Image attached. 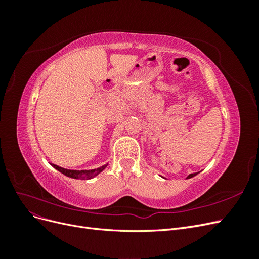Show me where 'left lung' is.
I'll return each instance as SVG.
<instances>
[{
    "label": "left lung",
    "mask_w": 259,
    "mask_h": 259,
    "mask_svg": "<svg viewBox=\"0 0 259 259\" xmlns=\"http://www.w3.org/2000/svg\"><path fill=\"white\" fill-rule=\"evenodd\" d=\"M197 174H198V173H193V174H190V175H189V176H188V177H187V178H191V177H193V176H195V175H197Z\"/></svg>",
    "instance_id": "left-lung-1"
}]
</instances>
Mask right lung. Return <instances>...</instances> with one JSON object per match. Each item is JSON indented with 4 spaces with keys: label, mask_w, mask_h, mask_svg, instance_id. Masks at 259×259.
I'll list each match as a JSON object with an SVG mask.
<instances>
[{
    "label": "right lung",
    "mask_w": 259,
    "mask_h": 259,
    "mask_svg": "<svg viewBox=\"0 0 259 259\" xmlns=\"http://www.w3.org/2000/svg\"><path fill=\"white\" fill-rule=\"evenodd\" d=\"M54 168H56L57 170H59L60 173H62L64 175L71 177V178H75V179H91L93 177H95L96 175H98L100 171H103L107 165H104L101 167L95 168V169H91V170H73V169H66L62 168L58 165H55V164H52Z\"/></svg>",
    "instance_id": "obj_1"
}]
</instances>
